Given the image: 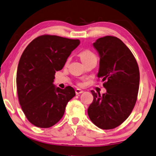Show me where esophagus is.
<instances>
[{
  "label": "esophagus",
  "mask_w": 156,
  "mask_h": 156,
  "mask_svg": "<svg viewBox=\"0 0 156 156\" xmlns=\"http://www.w3.org/2000/svg\"><path fill=\"white\" fill-rule=\"evenodd\" d=\"M83 93V90H82L81 89H76V95H78V94H81V93Z\"/></svg>",
  "instance_id": "1"
}]
</instances>
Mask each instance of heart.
I'll use <instances>...</instances> for the list:
<instances>
[{"mask_svg": "<svg viewBox=\"0 0 156 156\" xmlns=\"http://www.w3.org/2000/svg\"><path fill=\"white\" fill-rule=\"evenodd\" d=\"M80 59L82 61H85L86 60H88V59L93 58H96L95 54H94L91 51H90L88 49L83 50L80 53ZM79 85H81V83H79Z\"/></svg>", "mask_w": 156, "mask_h": 156, "instance_id": "1", "label": "heart"}]
</instances>
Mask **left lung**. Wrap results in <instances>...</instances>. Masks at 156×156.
<instances>
[{
    "instance_id": "obj_1",
    "label": "left lung",
    "mask_w": 156,
    "mask_h": 156,
    "mask_svg": "<svg viewBox=\"0 0 156 156\" xmlns=\"http://www.w3.org/2000/svg\"><path fill=\"white\" fill-rule=\"evenodd\" d=\"M100 54L98 78L104 81L107 92L91 90L93 101L87 109L90 119L102 129L122 124L132 112L137 100L140 73L130 49L119 38L105 36L93 43Z\"/></svg>"
}]
</instances>
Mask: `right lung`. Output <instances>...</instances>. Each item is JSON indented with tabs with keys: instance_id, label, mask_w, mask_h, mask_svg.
Listing matches in <instances>:
<instances>
[{
	"instance_id": "1",
	"label": "right lung",
	"mask_w": 156,
	"mask_h": 156,
	"mask_svg": "<svg viewBox=\"0 0 156 156\" xmlns=\"http://www.w3.org/2000/svg\"><path fill=\"white\" fill-rule=\"evenodd\" d=\"M79 44V39L44 34L24 50L17 71V96L25 117L35 126L49 128L56 124L76 95L72 87L61 89L53 82L56 71L63 69Z\"/></svg>"
}]
</instances>
